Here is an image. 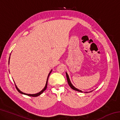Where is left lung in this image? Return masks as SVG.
<instances>
[{
  "instance_id": "obj_1",
  "label": "left lung",
  "mask_w": 120,
  "mask_h": 120,
  "mask_svg": "<svg viewBox=\"0 0 120 120\" xmlns=\"http://www.w3.org/2000/svg\"><path fill=\"white\" fill-rule=\"evenodd\" d=\"M66 74L67 79L68 83L69 85V86L71 87V88L72 89H74V90H76V91H78V92H81V93H82V92H83L81 90H79V89H77V88H76V87H75L74 86H73V85L72 84V83L71 82H70V80L69 77L68 75V74H67V72H66ZM92 91H93V90H92V91H90V92H92ZM85 93H87L88 92H85Z\"/></svg>"
}]
</instances>
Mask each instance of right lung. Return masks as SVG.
<instances>
[{"instance_id": "add662e5", "label": "right lung", "mask_w": 120, "mask_h": 120, "mask_svg": "<svg viewBox=\"0 0 120 120\" xmlns=\"http://www.w3.org/2000/svg\"><path fill=\"white\" fill-rule=\"evenodd\" d=\"M10 56H11V55H10ZM9 59H10V56H9ZM52 70H51L50 71V72H49V75H48V78H47V80H46V84H45V87H44V88L43 89H42V90L41 91V92H40L39 93H36V94H26V93H23V92H22V91L20 90L19 89V88H18V87H17V86H16V84H15V86H16V89H17V90H18V92H19V93H21V94H22L26 95H27V96H32V97H36V96H39V95H40L41 94H42V93H43L44 91L45 90V89H46V88H47V85H48V78H49V76H50V74H51V72Z\"/></svg>"}]
</instances>
